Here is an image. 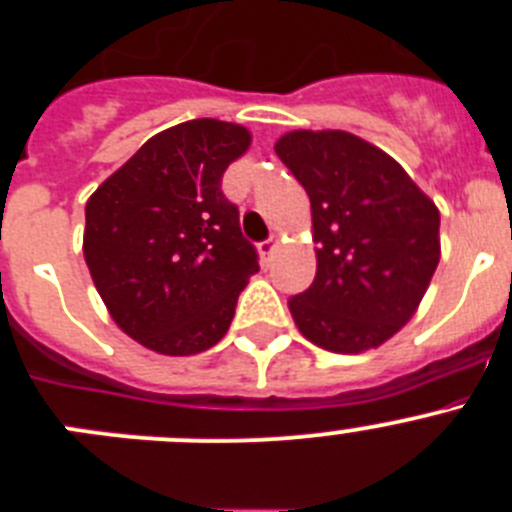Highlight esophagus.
Wrapping results in <instances>:
<instances>
[{
	"label": "esophagus",
	"instance_id": "obj_1",
	"mask_svg": "<svg viewBox=\"0 0 512 512\" xmlns=\"http://www.w3.org/2000/svg\"><path fill=\"white\" fill-rule=\"evenodd\" d=\"M277 246H279V235H271L269 241H264L261 243V256H264V261H269L271 256H274V251H277Z\"/></svg>",
	"mask_w": 512,
	"mask_h": 512
}]
</instances>
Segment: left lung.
Returning a JSON list of instances; mask_svg holds the SVG:
<instances>
[{"instance_id":"8db88e82","label":"left lung","mask_w":512,"mask_h":512,"mask_svg":"<svg viewBox=\"0 0 512 512\" xmlns=\"http://www.w3.org/2000/svg\"><path fill=\"white\" fill-rule=\"evenodd\" d=\"M312 210L315 282L289 300L307 341L361 354L408 323L441 259L433 200L382 148L346 130H292L274 146Z\"/></svg>"}]
</instances>
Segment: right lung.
I'll list each match as a JSON object with an SVG mask.
<instances>
[{"label": "right lung", "instance_id": "right-lung-1", "mask_svg": "<svg viewBox=\"0 0 512 512\" xmlns=\"http://www.w3.org/2000/svg\"><path fill=\"white\" fill-rule=\"evenodd\" d=\"M251 146L235 122H179L148 138L87 202L84 259L122 333L164 356H192L228 333L259 271L220 182Z\"/></svg>", "mask_w": 512, "mask_h": 512}]
</instances>
